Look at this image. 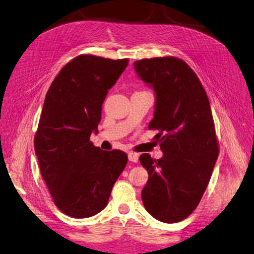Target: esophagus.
Here are the masks:
<instances>
[{
  "label": "esophagus",
  "instance_id": "34e87169",
  "mask_svg": "<svg viewBox=\"0 0 254 254\" xmlns=\"http://www.w3.org/2000/svg\"><path fill=\"white\" fill-rule=\"evenodd\" d=\"M128 161L133 163L138 162V155L136 153H128Z\"/></svg>",
  "mask_w": 254,
  "mask_h": 254
}]
</instances>
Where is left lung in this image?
I'll return each mask as SVG.
<instances>
[{"label": "left lung", "mask_w": 254, "mask_h": 254, "mask_svg": "<svg viewBox=\"0 0 254 254\" xmlns=\"http://www.w3.org/2000/svg\"><path fill=\"white\" fill-rule=\"evenodd\" d=\"M137 76L154 88L155 112L148 124L157 130L163 157L144 153L148 173L142 190L145 209L155 219L178 222L196 209L219 155L207 93L197 74L177 57H154L133 64Z\"/></svg>", "instance_id": "obj_1"}]
</instances>
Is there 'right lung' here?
Segmentation results:
<instances>
[{
  "mask_svg": "<svg viewBox=\"0 0 254 254\" xmlns=\"http://www.w3.org/2000/svg\"><path fill=\"white\" fill-rule=\"evenodd\" d=\"M127 64V58L79 55L62 68L46 93L35 152L54 203L67 216L88 218L104 209L127 166L126 153L102 151L90 135L98 131L108 90Z\"/></svg>",
  "mask_w": 254,
  "mask_h": 254,
  "instance_id": "add662e5",
  "label": "right lung"
}]
</instances>
